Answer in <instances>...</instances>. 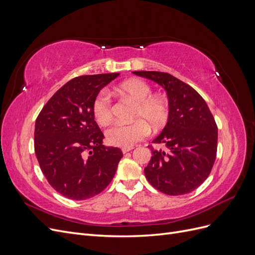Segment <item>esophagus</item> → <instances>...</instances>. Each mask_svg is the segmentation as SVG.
Here are the masks:
<instances>
[{
  "instance_id": "1",
  "label": "esophagus",
  "mask_w": 255,
  "mask_h": 255,
  "mask_svg": "<svg viewBox=\"0 0 255 255\" xmlns=\"http://www.w3.org/2000/svg\"><path fill=\"white\" fill-rule=\"evenodd\" d=\"M134 148L133 146H127V148H122L121 150H122V153H128V152H129V151H132Z\"/></svg>"
}]
</instances>
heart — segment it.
I'll return each instance as SVG.
<instances>
[{"instance_id":"1","label":"heart","mask_w":255,"mask_h":255,"mask_svg":"<svg viewBox=\"0 0 255 255\" xmlns=\"http://www.w3.org/2000/svg\"><path fill=\"white\" fill-rule=\"evenodd\" d=\"M120 94L137 103L133 114L134 122L129 125H116L106 130V139L111 144L133 146L149 135L150 127L160 128L168 121L170 114L169 101L163 96H152L150 85L142 80H128L119 85ZM95 120L100 126H107L113 119L112 99L105 91L96 97L92 104Z\"/></svg>"}]
</instances>
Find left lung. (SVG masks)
<instances>
[{
  "label": "left lung",
  "mask_w": 255,
  "mask_h": 255,
  "mask_svg": "<svg viewBox=\"0 0 255 255\" xmlns=\"http://www.w3.org/2000/svg\"><path fill=\"white\" fill-rule=\"evenodd\" d=\"M152 80L167 91L170 114L165 128L150 145L152 157L144 168L146 180L157 190L170 196L188 194L210 175L217 154L218 128L204 99L188 84L158 71H134Z\"/></svg>",
  "instance_id": "left-lung-1"
}]
</instances>
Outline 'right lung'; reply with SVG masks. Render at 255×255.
Listing matches in <instances>:
<instances>
[{"label": "right lung", "instance_id": "1", "mask_svg": "<svg viewBox=\"0 0 255 255\" xmlns=\"http://www.w3.org/2000/svg\"><path fill=\"white\" fill-rule=\"evenodd\" d=\"M119 73L76 76L59 88L38 115L35 153L49 184L60 195L85 200L112 182L123 154L103 145L104 135L94 117L99 91Z\"/></svg>", "mask_w": 255, "mask_h": 255}]
</instances>
